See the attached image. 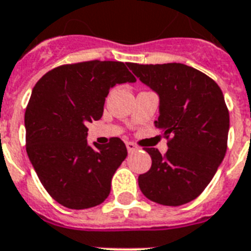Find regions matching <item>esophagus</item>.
<instances>
[{
  "label": "esophagus",
  "instance_id": "esophagus-1",
  "mask_svg": "<svg viewBox=\"0 0 251 251\" xmlns=\"http://www.w3.org/2000/svg\"><path fill=\"white\" fill-rule=\"evenodd\" d=\"M126 148H127L129 152H135V151L138 150V147L134 143H131V142H126Z\"/></svg>",
  "mask_w": 251,
  "mask_h": 251
}]
</instances>
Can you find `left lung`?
<instances>
[{"label": "left lung", "instance_id": "left-lung-1", "mask_svg": "<svg viewBox=\"0 0 251 251\" xmlns=\"http://www.w3.org/2000/svg\"><path fill=\"white\" fill-rule=\"evenodd\" d=\"M127 67L158 95L154 126L170 139L165 156L146 148L152 166L138 178L140 191L166 206L189 202L210 183L227 151L229 113L221 87L180 63Z\"/></svg>", "mask_w": 251, "mask_h": 251}]
</instances>
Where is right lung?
I'll use <instances>...</instances> for the list:
<instances>
[{"label":"right lung","mask_w":251,"mask_h":251,"mask_svg":"<svg viewBox=\"0 0 251 251\" xmlns=\"http://www.w3.org/2000/svg\"><path fill=\"white\" fill-rule=\"evenodd\" d=\"M121 62L67 64L36 83L25 109L26 153L49 195L68 209H89L111 192L117 168L127 156L125 143H87L89 122L103 115L112 87L135 82Z\"/></svg>","instance_id":"1"}]
</instances>
